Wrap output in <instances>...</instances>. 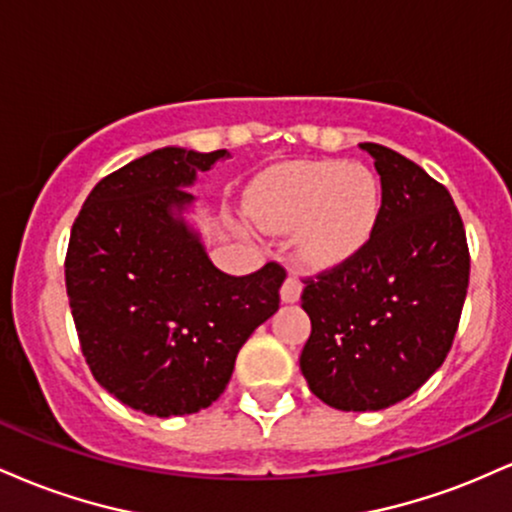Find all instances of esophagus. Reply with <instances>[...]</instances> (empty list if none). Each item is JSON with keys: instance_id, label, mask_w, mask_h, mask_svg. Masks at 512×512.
<instances>
[{"instance_id": "1", "label": "esophagus", "mask_w": 512, "mask_h": 512, "mask_svg": "<svg viewBox=\"0 0 512 512\" xmlns=\"http://www.w3.org/2000/svg\"><path fill=\"white\" fill-rule=\"evenodd\" d=\"M301 291H303L301 279L289 274V276H286L284 286H281V303H298V298H301Z\"/></svg>"}]
</instances>
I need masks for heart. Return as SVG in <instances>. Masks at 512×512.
Here are the masks:
<instances>
[{
    "instance_id": "b5f03b06",
    "label": "heart",
    "mask_w": 512,
    "mask_h": 512,
    "mask_svg": "<svg viewBox=\"0 0 512 512\" xmlns=\"http://www.w3.org/2000/svg\"><path fill=\"white\" fill-rule=\"evenodd\" d=\"M248 211L267 231H296L293 245L305 267L332 269L370 243L383 214V185L361 163H281L252 182Z\"/></svg>"
}]
</instances>
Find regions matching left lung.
Wrapping results in <instances>:
<instances>
[{
    "mask_svg": "<svg viewBox=\"0 0 512 512\" xmlns=\"http://www.w3.org/2000/svg\"><path fill=\"white\" fill-rule=\"evenodd\" d=\"M375 161L383 214L370 243L305 281L310 317L301 370L315 397L342 411H380L443 366L469 286V250L450 192L387 146Z\"/></svg>",
    "mask_w": 512,
    "mask_h": 512,
    "instance_id": "1",
    "label": "left lung"
}]
</instances>
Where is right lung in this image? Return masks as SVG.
Segmentation results:
<instances>
[{
	"label": "right lung",
	"instance_id": "add662e5",
	"mask_svg": "<svg viewBox=\"0 0 512 512\" xmlns=\"http://www.w3.org/2000/svg\"><path fill=\"white\" fill-rule=\"evenodd\" d=\"M228 156L151 151L98 182L72 226L64 279L81 351L101 387L149 416L216 402L240 346L279 310V264L221 272L185 219L197 173Z\"/></svg>",
	"mask_w": 512,
	"mask_h": 512
}]
</instances>
